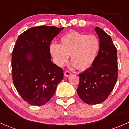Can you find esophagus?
Here are the masks:
<instances>
[{
	"instance_id": "1",
	"label": "esophagus",
	"mask_w": 129,
	"mask_h": 129,
	"mask_svg": "<svg viewBox=\"0 0 129 129\" xmlns=\"http://www.w3.org/2000/svg\"><path fill=\"white\" fill-rule=\"evenodd\" d=\"M71 75V73L69 72V71H66V72H64V75L66 77H69V76H70V75Z\"/></svg>"
}]
</instances>
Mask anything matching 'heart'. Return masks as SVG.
Segmentation results:
<instances>
[{
  "label": "heart",
  "instance_id": "obj_1",
  "mask_svg": "<svg viewBox=\"0 0 129 129\" xmlns=\"http://www.w3.org/2000/svg\"><path fill=\"white\" fill-rule=\"evenodd\" d=\"M99 49V40L94 35L71 32L61 37L60 44L52 43L50 52L58 66H64L71 55L72 66L85 70L95 62Z\"/></svg>",
  "mask_w": 129,
  "mask_h": 129
}]
</instances>
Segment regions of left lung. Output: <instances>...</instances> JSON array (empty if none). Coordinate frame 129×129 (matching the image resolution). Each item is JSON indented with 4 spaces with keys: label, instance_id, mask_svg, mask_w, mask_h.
Here are the masks:
<instances>
[{
    "label": "left lung",
    "instance_id": "obj_1",
    "mask_svg": "<svg viewBox=\"0 0 129 129\" xmlns=\"http://www.w3.org/2000/svg\"><path fill=\"white\" fill-rule=\"evenodd\" d=\"M99 39L100 49L93 64L79 74L78 95L86 104L104 102L113 90L117 80V53L111 37L102 29L95 28Z\"/></svg>",
    "mask_w": 129,
    "mask_h": 129
}]
</instances>
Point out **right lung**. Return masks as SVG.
Masks as SVG:
<instances>
[{
  "instance_id": "add662e5",
  "label": "right lung",
  "mask_w": 129,
  "mask_h": 129,
  "mask_svg": "<svg viewBox=\"0 0 129 129\" xmlns=\"http://www.w3.org/2000/svg\"><path fill=\"white\" fill-rule=\"evenodd\" d=\"M62 28L32 27L20 35L12 54L14 86L23 99L40 106L50 101L63 77V70L51 61L50 44Z\"/></svg>"
}]
</instances>
